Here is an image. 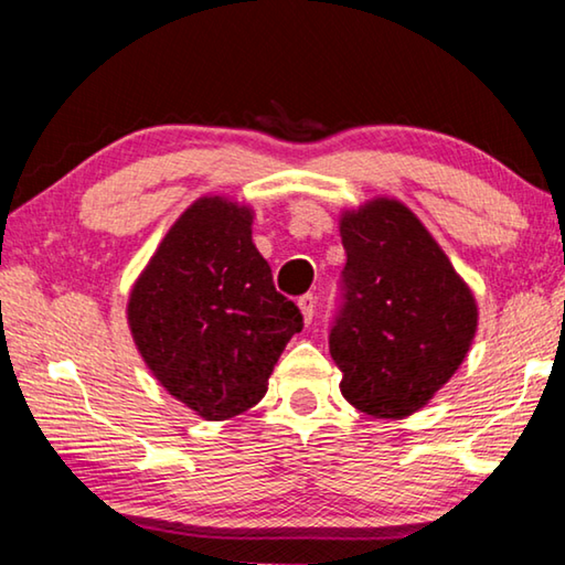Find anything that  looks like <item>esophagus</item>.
I'll use <instances>...</instances> for the list:
<instances>
[{"instance_id": "34e87169", "label": "esophagus", "mask_w": 565, "mask_h": 565, "mask_svg": "<svg viewBox=\"0 0 565 565\" xmlns=\"http://www.w3.org/2000/svg\"><path fill=\"white\" fill-rule=\"evenodd\" d=\"M299 311H301V319H303V323H311V319H313V309H317V296L313 294H303L299 301Z\"/></svg>"}]
</instances>
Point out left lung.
<instances>
[{"mask_svg":"<svg viewBox=\"0 0 565 565\" xmlns=\"http://www.w3.org/2000/svg\"><path fill=\"white\" fill-rule=\"evenodd\" d=\"M343 303L329 351L341 394L374 418H406L441 391L478 329V303L411 209L374 196L339 216Z\"/></svg>","mask_w":565,"mask_h":565,"instance_id":"obj_1","label":"left lung"}]
</instances>
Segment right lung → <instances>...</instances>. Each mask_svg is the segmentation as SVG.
<instances>
[{
  "label": "right lung",
  "instance_id": "obj_1",
  "mask_svg": "<svg viewBox=\"0 0 565 565\" xmlns=\"http://www.w3.org/2000/svg\"><path fill=\"white\" fill-rule=\"evenodd\" d=\"M254 209L199 196L171 224L134 281L127 323L161 386L206 420L259 404L303 321L274 289L252 238Z\"/></svg>",
  "mask_w": 565,
  "mask_h": 565
}]
</instances>
